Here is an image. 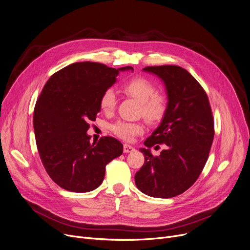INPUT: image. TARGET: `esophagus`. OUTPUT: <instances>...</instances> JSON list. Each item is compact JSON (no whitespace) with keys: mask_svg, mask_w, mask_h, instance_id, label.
<instances>
[{"mask_svg":"<svg viewBox=\"0 0 250 250\" xmlns=\"http://www.w3.org/2000/svg\"><path fill=\"white\" fill-rule=\"evenodd\" d=\"M135 151V148L130 145H127V144H125L124 145V152L125 153H132Z\"/></svg>","mask_w":250,"mask_h":250,"instance_id":"1","label":"esophagus"}]
</instances>
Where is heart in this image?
<instances>
[{"instance_id": "b5f03b06", "label": "heart", "mask_w": 250, "mask_h": 250, "mask_svg": "<svg viewBox=\"0 0 250 250\" xmlns=\"http://www.w3.org/2000/svg\"><path fill=\"white\" fill-rule=\"evenodd\" d=\"M123 89L129 96L142 104L143 116L150 124L159 123L167 110V100L163 95L156 93V88L152 82L145 78L135 77L123 85ZM116 94L112 89L104 92L100 97L99 105L103 112H111L116 106ZM112 132L125 141H130L135 136L144 132L141 124L117 122L112 125Z\"/></svg>"}]
</instances>
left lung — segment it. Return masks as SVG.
Listing matches in <instances>:
<instances>
[{
	"mask_svg": "<svg viewBox=\"0 0 250 250\" xmlns=\"http://www.w3.org/2000/svg\"><path fill=\"white\" fill-rule=\"evenodd\" d=\"M144 72L161 79L167 94V110L140 151L145 163L135 175L137 188L153 198H173L188 189L208 160L214 140V121L208 99L200 83L178 65L146 67ZM167 145L154 157L149 148Z\"/></svg>",
	"mask_w": 250,
	"mask_h": 250,
	"instance_id": "left-lung-1",
	"label": "left lung"
}]
</instances>
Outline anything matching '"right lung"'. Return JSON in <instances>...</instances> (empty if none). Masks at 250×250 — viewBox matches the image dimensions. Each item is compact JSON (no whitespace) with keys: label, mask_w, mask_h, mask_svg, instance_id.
Returning a JSON list of instances; mask_svg holds the SVG:
<instances>
[{"label":"right lung","mask_w":250,"mask_h":250,"mask_svg":"<svg viewBox=\"0 0 250 250\" xmlns=\"http://www.w3.org/2000/svg\"><path fill=\"white\" fill-rule=\"evenodd\" d=\"M105 64L81 62L52 75L37 99L33 127L37 150L49 177L65 190L88 192L103 181L105 166L123 154V144L103 137L90 142L89 123L100 111V97L120 72Z\"/></svg>","instance_id":"1"}]
</instances>
